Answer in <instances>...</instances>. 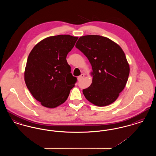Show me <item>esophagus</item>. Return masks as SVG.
I'll return each instance as SVG.
<instances>
[{
	"label": "esophagus",
	"mask_w": 156,
	"mask_h": 156,
	"mask_svg": "<svg viewBox=\"0 0 156 156\" xmlns=\"http://www.w3.org/2000/svg\"><path fill=\"white\" fill-rule=\"evenodd\" d=\"M83 77H84V74H81V75H80V76H78V79L79 80H81Z\"/></svg>",
	"instance_id": "obj_1"
}]
</instances>
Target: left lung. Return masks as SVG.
<instances>
[{
    "mask_svg": "<svg viewBox=\"0 0 156 156\" xmlns=\"http://www.w3.org/2000/svg\"><path fill=\"white\" fill-rule=\"evenodd\" d=\"M75 47L90 63L92 82L82 92L90 103L105 106L114 102L126 86L130 73L126 55L119 45L107 37H80Z\"/></svg>",
    "mask_w": 156,
    "mask_h": 156,
    "instance_id": "obj_1",
    "label": "left lung"
}]
</instances>
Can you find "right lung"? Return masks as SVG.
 <instances>
[{
    "mask_svg": "<svg viewBox=\"0 0 156 156\" xmlns=\"http://www.w3.org/2000/svg\"><path fill=\"white\" fill-rule=\"evenodd\" d=\"M78 37L68 34L47 37L30 52L24 73L30 93L41 105L55 108L64 103L76 78L71 73L68 53Z\"/></svg>",
    "mask_w": 156,
    "mask_h": 156,
    "instance_id": "add662e5",
    "label": "right lung"
}]
</instances>
